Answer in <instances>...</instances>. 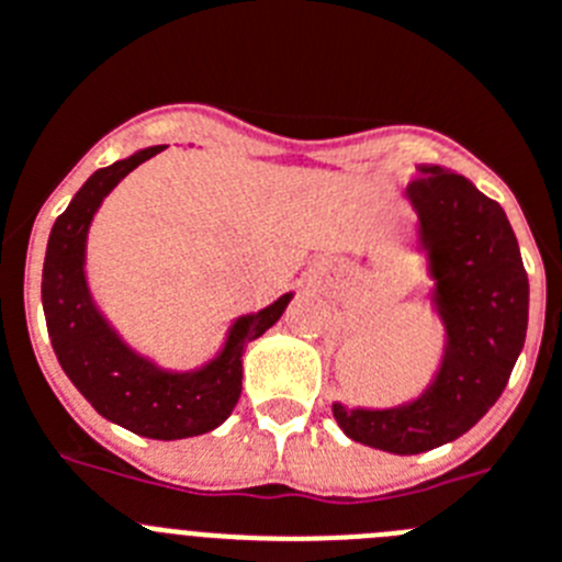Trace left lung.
Listing matches in <instances>:
<instances>
[{"instance_id":"1","label":"left lung","mask_w":562,"mask_h":562,"mask_svg":"<svg viewBox=\"0 0 562 562\" xmlns=\"http://www.w3.org/2000/svg\"><path fill=\"white\" fill-rule=\"evenodd\" d=\"M418 172L406 200L442 326L440 362L406 404H331L345 435L390 454H424L465 435L507 387L527 339L529 281L504 209L440 164H420Z\"/></svg>"}]
</instances>
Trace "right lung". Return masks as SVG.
<instances>
[{
  "label": "right lung",
  "instance_id": "right-lung-1",
  "mask_svg": "<svg viewBox=\"0 0 562 562\" xmlns=\"http://www.w3.org/2000/svg\"><path fill=\"white\" fill-rule=\"evenodd\" d=\"M161 150L167 147H144L97 169L82 183L46 241L41 303L60 368L102 418L150 440H183L217 429L234 412L241 395L247 342L281 321L295 292L236 317L225 331L223 348L192 370L164 368L111 326L97 306L86 272L91 223L120 180Z\"/></svg>",
  "mask_w": 562,
  "mask_h": 562
}]
</instances>
